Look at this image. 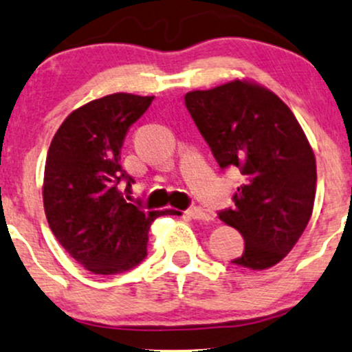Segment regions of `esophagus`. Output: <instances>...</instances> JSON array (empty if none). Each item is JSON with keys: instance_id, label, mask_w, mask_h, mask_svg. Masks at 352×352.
I'll return each mask as SVG.
<instances>
[{"instance_id": "1", "label": "esophagus", "mask_w": 352, "mask_h": 352, "mask_svg": "<svg viewBox=\"0 0 352 352\" xmlns=\"http://www.w3.org/2000/svg\"><path fill=\"white\" fill-rule=\"evenodd\" d=\"M186 216L194 219V221H208L209 216L204 212L201 208H196V206H192V208H189L186 210Z\"/></svg>"}]
</instances>
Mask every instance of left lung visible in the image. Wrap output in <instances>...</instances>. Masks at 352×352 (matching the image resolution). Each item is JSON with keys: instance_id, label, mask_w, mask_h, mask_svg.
I'll use <instances>...</instances> for the list:
<instances>
[{"instance_id": "obj_1", "label": "left lung", "mask_w": 352, "mask_h": 352, "mask_svg": "<svg viewBox=\"0 0 352 352\" xmlns=\"http://www.w3.org/2000/svg\"><path fill=\"white\" fill-rule=\"evenodd\" d=\"M184 102L219 166L243 176L234 208L219 212L245 242L232 263L274 267L298 242L315 204L316 160L303 128L272 90L249 80L192 90Z\"/></svg>"}]
</instances>
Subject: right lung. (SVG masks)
Here are the masks:
<instances>
[{
  "label": "right lung",
  "instance_id": "add662e5",
  "mask_svg": "<svg viewBox=\"0 0 352 352\" xmlns=\"http://www.w3.org/2000/svg\"><path fill=\"white\" fill-rule=\"evenodd\" d=\"M155 97L111 94L74 110L54 135L44 169L49 227L82 267L97 275L130 270L146 257L151 222L171 210L126 202L133 177L120 164L128 128Z\"/></svg>",
  "mask_w": 352,
  "mask_h": 352
}]
</instances>
